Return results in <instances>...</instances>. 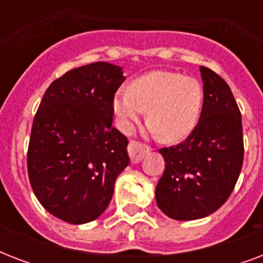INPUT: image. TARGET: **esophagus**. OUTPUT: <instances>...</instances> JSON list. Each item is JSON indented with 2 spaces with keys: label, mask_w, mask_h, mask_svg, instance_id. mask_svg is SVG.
I'll return each mask as SVG.
<instances>
[{
  "label": "esophagus",
  "mask_w": 263,
  "mask_h": 263,
  "mask_svg": "<svg viewBox=\"0 0 263 263\" xmlns=\"http://www.w3.org/2000/svg\"><path fill=\"white\" fill-rule=\"evenodd\" d=\"M150 152L148 150L147 146H144V144L139 143V142H129V144H128V154H129V158H131V162L132 164H138V162H140L142 161V158H143L147 153Z\"/></svg>",
  "instance_id": "1"
}]
</instances>
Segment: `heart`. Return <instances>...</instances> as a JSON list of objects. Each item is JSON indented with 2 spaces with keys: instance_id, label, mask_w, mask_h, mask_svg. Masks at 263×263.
I'll return each instance as SVG.
<instances>
[{
  "instance_id": "1",
  "label": "heart",
  "mask_w": 263,
  "mask_h": 263,
  "mask_svg": "<svg viewBox=\"0 0 263 263\" xmlns=\"http://www.w3.org/2000/svg\"><path fill=\"white\" fill-rule=\"evenodd\" d=\"M203 90L195 78L168 71L140 76L129 88H121L113 99V110L124 132L147 109L148 129L164 142L187 138L198 124Z\"/></svg>"
}]
</instances>
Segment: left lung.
Instances as JSON below:
<instances>
[{"instance_id": "obj_1", "label": "left lung", "mask_w": 263, "mask_h": 263, "mask_svg": "<svg viewBox=\"0 0 263 263\" xmlns=\"http://www.w3.org/2000/svg\"><path fill=\"white\" fill-rule=\"evenodd\" d=\"M203 106L199 121L184 142L161 148L165 171L156 188L164 214L191 221L225 203L243 165L241 115L229 86L216 72L200 67Z\"/></svg>"}]
</instances>
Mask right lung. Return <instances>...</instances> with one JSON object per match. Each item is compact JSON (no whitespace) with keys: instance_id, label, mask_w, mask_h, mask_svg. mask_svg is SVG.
I'll use <instances>...</instances> for the list:
<instances>
[{"instance_id":"obj_1","label":"right lung","mask_w":263,"mask_h":263,"mask_svg":"<svg viewBox=\"0 0 263 263\" xmlns=\"http://www.w3.org/2000/svg\"><path fill=\"white\" fill-rule=\"evenodd\" d=\"M123 68L92 63L64 73L43 95L31 129L28 179L43 208L69 224H86L110 203L129 164L128 139L111 127Z\"/></svg>"}]
</instances>
